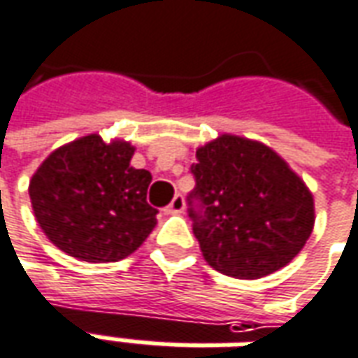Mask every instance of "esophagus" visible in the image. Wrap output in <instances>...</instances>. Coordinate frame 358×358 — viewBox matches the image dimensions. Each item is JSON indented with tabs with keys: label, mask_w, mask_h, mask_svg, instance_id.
Segmentation results:
<instances>
[{
	"label": "esophagus",
	"mask_w": 358,
	"mask_h": 358,
	"mask_svg": "<svg viewBox=\"0 0 358 358\" xmlns=\"http://www.w3.org/2000/svg\"><path fill=\"white\" fill-rule=\"evenodd\" d=\"M184 207H186V203H184V197L180 196V194H176V196L172 197L171 205L164 209V213L166 215H180L182 211H184Z\"/></svg>",
	"instance_id": "esophagus-1"
}]
</instances>
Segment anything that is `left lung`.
Returning <instances> with one entry per match:
<instances>
[{"label": "left lung", "mask_w": 358, "mask_h": 358, "mask_svg": "<svg viewBox=\"0 0 358 358\" xmlns=\"http://www.w3.org/2000/svg\"><path fill=\"white\" fill-rule=\"evenodd\" d=\"M187 217L205 262L219 273L259 279L285 267L314 227V199L266 145L221 136L196 151Z\"/></svg>", "instance_id": "8db88e82"}]
</instances>
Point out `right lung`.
Wrapping results in <instances>:
<instances>
[{
	"mask_svg": "<svg viewBox=\"0 0 358 358\" xmlns=\"http://www.w3.org/2000/svg\"><path fill=\"white\" fill-rule=\"evenodd\" d=\"M134 147L85 136L40 164L29 184L44 234L69 256L106 264L134 254L157 224L147 203L151 172L134 169Z\"/></svg>",
	"mask_w": 358,
	"mask_h": 358,
	"instance_id": "obj_1",
	"label": "right lung"
}]
</instances>
